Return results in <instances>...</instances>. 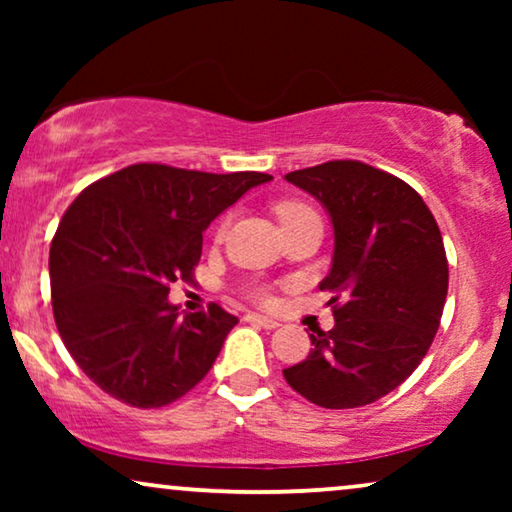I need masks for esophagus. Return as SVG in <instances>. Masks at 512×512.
Returning <instances> with one entry per match:
<instances>
[{
    "label": "esophagus",
    "mask_w": 512,
    "mask_h": 512,
    "mask_svg": "<svg viewBox=\"0 0 512 512\" xmlns=\"http://www.w3.org/2000/svg\"><path fill=\"white\" fill-rule=\"evenodd\" d=\"M249 321V324H256V326H263V328H268V331H275V328L279 326V321L277 319H272V317H263V314H247V317H244Z\"/></svg>",
    "instance_id": "obj_1"
}]
</instances>
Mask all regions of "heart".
Here are the masks:
<instances>
[{"mask_svg":"<svg viewBox=\"0 0 512 512\" xmlns=\"http://www.w3.org/2000/svg\"><path fill=\"white\" fill-rule=\"evenodd\" d=\"M275 212H277V219H279V223H282V226H289V223L305 219V216H314V209L310 205H305V202H296V200L279 202V205L275 207ZM223 230H226V221L221 223L219 235L223 233ZM258 296H261L263 300H268L265 293H258Z\"/></svg>","mask_w":512,"mask_h":512,"instance_id":"obj_1","label":"heart"}]
</instances>
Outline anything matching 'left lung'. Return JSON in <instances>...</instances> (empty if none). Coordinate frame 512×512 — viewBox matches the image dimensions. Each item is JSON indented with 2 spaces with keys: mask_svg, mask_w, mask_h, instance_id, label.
Here are the masks:
<instances>
[{
  "mask_svg": "<svg viewBox=\"0 0 512 512\" xmlns=\"http://www.w3.org/2000/svg\"><path fill=\"white\" fill-rule=\"evenodd\" d=\"M331 216L335 247L321 291L335 326L314 331L291 389L321 408H361L387 396L429 352L447 298V258L422 195L359 160H331L284 177ZM342 295L346 303L337 305Z\"/></svg>",
  "mask_w": 512,
  "mask_h": 512,
  "instance_id": "obj_1",
  "label": "left lung"
}]
</instances>
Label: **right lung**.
Here are the masks:
<instances>
[{"label":"right lung","mask_w":512,"mask_h":512,"mask_svg":"<svg viewBox=\"0 0 512 512\" xmlns=\"http://www.w3.org/2000/svg\"><path fill=\"white\" fill-rule=\"evenodd\" d=\"M270 179L139 163L69 205L48 256L53 317L97 387L135 408H163L209 373L237 317L216 303L181 317L167 293L193 279L209 223Z\"/></svg>","instance_id":"obj_1"}]
</instances>
